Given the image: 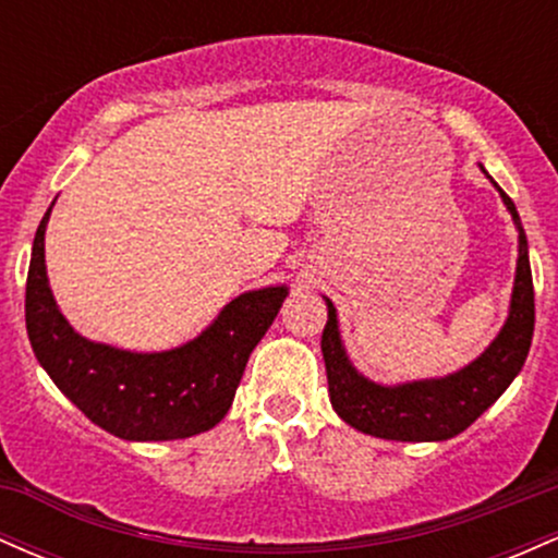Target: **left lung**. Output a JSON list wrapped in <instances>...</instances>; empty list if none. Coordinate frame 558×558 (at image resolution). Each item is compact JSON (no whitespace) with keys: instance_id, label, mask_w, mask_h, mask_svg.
I'll list each match as a JSON object with an SVG mask.
<instances>
[{"instance_id":"8db88e82","label":"left lung","mask_w":558,"mask_h":558,"mask_svg":"<svg viewBox=\"0 0 558 558\" xmlns=\"http://www.w3.org/2000/svg\"><path fill=\"white\" fill-rule=\"evenodd\" d=\"M480 170L485 172L483 165ZM490 183L501 194L517 233H520V257H517L509 317L488 349L466 367L444 377L399 383V386H383V383L369 380L351 364L341 341V330H338L336 306L328 296H323L328 304V323L323 330V360L325 373H328L330 403L338 417L354 430L375 435V438L403 440V444L448 440L466 430L520 375L535 330V291L527 257V235H524L514 202L504 194V189L493 178Z\"/></svg>"}]
</instances>
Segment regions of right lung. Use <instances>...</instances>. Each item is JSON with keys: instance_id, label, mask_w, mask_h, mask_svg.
I'll return each mask as SVG.
<instances>
[{"instance_id": "right-lung-1", "label": "right lung", "mask_w": 558, "mask_h": 558, "mask_svg": "<svg viewBox=\"0 0 558 558\" xmlns=\"http://www.w3.org/2000/svg\"><path fill=\"white\" fill-rule=\"evenodd\" d=\"M54 207V202H52ZM44 215L31 248L25 328L38 364L101 430L123 440L191 438L228 414L248 354L278 317L288 286L235 296L194 341L168 351H128L73 330L52 296Z\"/></svg>"}]
</instances>
